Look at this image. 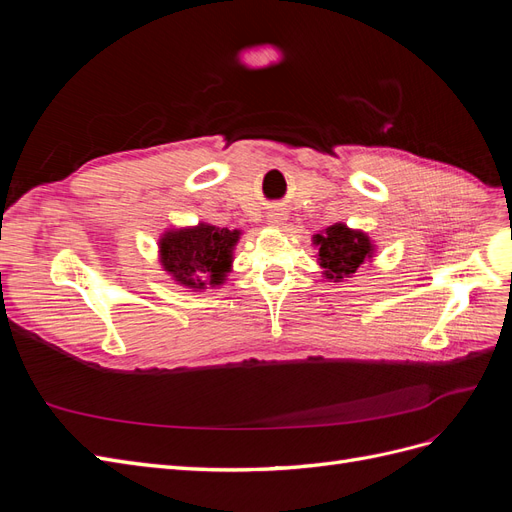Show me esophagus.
I'll return each mask as SVG.
<instances>
[{
	"label": "esophagus",
	"mask_w": 512,
	"mask_h": 512,
	"mask_svg": "<svg viewBox=\"0 0 512 512\" xmlns=\"http://www.w3.org/2000/svg\"><path fill=\"white\" fill-rule=\"evenodd\" d=\"M267 220H269V224H271V226H280L284 218H282V213H280V211H269Z\"/></svg>",
	"instance_id": "1"
}]
</instances>
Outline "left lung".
I'll return each mask as SVG.
<instances>
[{
    "instance_id": "1",
    "label": "left lung",
    "mask_w": 512,
    "mask_h": 512,
    "mask_svg": "<svg viewBox=\"0 0 512 512\" xmlns=\"http://www.w3.org/2000/svg\"><path fill=\"white\" fill-rule=\"evenodd\" d=\"M318 247V262L324 269V277L333 282H342L352 277L365 260L374 254V243L361 230H352L346 224H333L314 235Z\"/></svg>"
}]
</instances>
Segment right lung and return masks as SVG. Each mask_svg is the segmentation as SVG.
<instances>
[{"instance_id": "add662e5", "label": "right lung", "mask_w": 512, "mask_h": 512, "mask_svg": "<svg viewBox=\"0 0 512 512\" xmlns=\"http://www.w3.org/2000/svg\"><path fill=\"white\" fill-rule=\"evenodd\" d=\"M241 230L200 222L192 228L166 230L160 239V262L181 286L205 290L222 286L232 267V250Z\"/></svg>"}]
</instances>
